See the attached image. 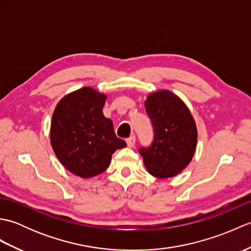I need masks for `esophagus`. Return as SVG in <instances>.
<instances>
[{
  "mask_svg": "<svg viewBox=\"0 0 251 251\" xmlns=\"http://www.w3.org/2000/svg\"><path fill=\"white\" fill-rule=\"evenodd\" d=\"M126 142H127V146H128L129 148H132V147L135 146V143H136V137L135 136L129 137L128 139L126 140Z\"/></svg>",
  "mask_w": 251,
  "mask_h": 251,
  "instance_id": "obj_1",
  "label": "esophagus"
}]
</instances>
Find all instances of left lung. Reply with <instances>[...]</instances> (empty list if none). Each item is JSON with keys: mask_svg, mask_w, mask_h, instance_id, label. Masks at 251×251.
I'll list each match as a JSON object with an SVG mask.
<instances>
[{"mask_svg": "<svg viewBox=\"0 0 251 251\" xmlns=\"http://www.w3.org/2000/svg\"><path fill=\"white\" fill-rule=\"evenodd\" d=\"M146 111L154 128L148 148H139L148 172L159 179L175 177L188 166L197 142L193 116L185 103L169 90H159L147 98Z\"/></svg>", "mask_w": 251, "mask_h": 251, "instance_id": "1", "label": "left lung"}]
</instances>
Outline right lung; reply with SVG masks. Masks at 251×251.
Wrapping results in <instances>:
<instances>
[{
  "label": "right lung",
  "instance_id": "obj_1",
  "mask_svg": "<svg viewBox=\"0 0 251 251\" xmlns=\"http://www.w3.org/2000/svg\"><path fill=\"white\" fill-rule=\"evenodd\" d=\"M106 96L83 87L58 102L50 125L52 150L69 172L82 178L109 167L112 154L126 147L117 138L113 123L103 115Z\"/></svg>",
  "mask_w": 251,
  "mask_h": 251
}]
</instances>
